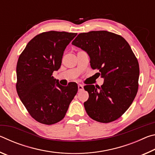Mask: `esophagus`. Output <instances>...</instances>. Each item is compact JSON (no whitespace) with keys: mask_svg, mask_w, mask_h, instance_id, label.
I'll use <instances>...</instances> for the list:
<instances>
[{"mask_svg":"<svg viewBox=\"0 0 155 155\" xmlns=\"http://www.w3.org/2000/svg\"><path fill=\"white\" fill-rule=\"evenodd\" d=\"M78 91H81L83 90V85H81V84H78Z\"/></svg>","mask_w":155,"mask_h":155,"instance_id":"1","label":"esophagus"}]
</instances>
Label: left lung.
Returning <instances> with one entry per match:
<instances>
[{
	"label": "left lung",
	"instance_id": "8db88e82",
	"mask_svg": "<svg viewBox=\"0 0 155 155\" xmlns=\"http://www.w3.org/2000/svg\"><path fill=\"white\" fill-rule=\"evenodd\" d=\"M72 44L87 52L91 68L98 70L104 78L101 87H84L89 94L84 103L87 114L102 123L118 119L138 90L140 67L129 44L122 36L107 31L80 33Z\"/></svg>",
	"mask_w": 155,
	"mask_h": 155
}]
</instances>
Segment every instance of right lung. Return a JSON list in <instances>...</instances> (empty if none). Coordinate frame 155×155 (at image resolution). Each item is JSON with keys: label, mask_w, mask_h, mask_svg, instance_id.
Returning a JSON list of instances; mask_svg holds the SVG:
<instances>
[{"label": "right lung", "mask_w": 155, "mask_h": 155, "mask_svg": "<svg viewBox=\"0 0 155 155\" xmlns=\"http://www.w3.org/2000/svg\"><path fill=\"white\" fill-rule=\"evenodd\" d=\"M77 33L51 31L27 44L18 58L16 90L31 116L51 125L64 118L78 91L76 83L64 87L52 77L59 69L66 46Z\"/></svg>", "instance_id": "right-lung-1"}]
</instances>
